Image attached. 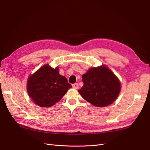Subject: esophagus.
<instances>
[{"label": "esophagus", "mask_w": 150, "mask_h": 150, "mask_svg": "<svg viewBox=\"0 0 150 150\" xmlns=\"http://www.w3.org/2000/svg\"><path fill=\"white\" fill-rule=\"evenodd\" d=\"M72 88H74V89H78L79 88V85L78 83H75V84H73L72 85Z\"/></svg>", "instance_id": "esophagus-1"}]
</instances>
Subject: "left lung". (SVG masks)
Instances as JSON below:
<instances>
[{
    "label": "left lung",
    "instance_id": "1",
    "mask_svg": "<svg viewBox=\"0 0 150 150\" xmlns=\"http://www.w3.org/2000/svg\"><path fill=\"white\" fill-rule=\"evenodd\" d=\"M84 85L79 93L86 101L98 107L110 105L120 92L119 79L105 66L91 68L82 76Z\"/></svg>",
    "mask_w": 150,
    "mask_h": 150
}]
</instances>
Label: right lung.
Instances as JSON below:
<instances>
[{
    "instance_id": "add662e5",
    "label": "right lung",
    "mask_w": 150,
    "mask_h": 150,
    "mask_svg": "<svg viewBox=\"0 0 150 150\" xmlns=\"http://www.w3.org/2000/svg\"><path fill=\"white\" fill-rule=\"evenodd\" d=\"M71 88L67 79L59 73L58 67L53 69L48 64L30 76L27 83L29 96L38 106L44 108L57 103Z\"/></svg>"
}]
</instances>
